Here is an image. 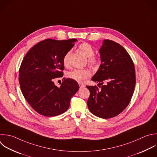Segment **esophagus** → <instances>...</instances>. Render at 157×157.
Wrapping results in <instances>:
<instances>
[{
	"label": "esophagus",
	"instance_id": "obj_1",
	"mask_svg": "<svg viewBox=\"0 0 157 157\" xmlns=\"http://www.w3.org/2000/svg\"><path fill=\"white\" fill-rule=\"evenodd\" d=\"M79 86H80V88H83V87L85 86L84 85H83V84H82V83H79Z\"/></svg>",
	"mask_w": 157,
	"mask_h": 157
}]
</instances>
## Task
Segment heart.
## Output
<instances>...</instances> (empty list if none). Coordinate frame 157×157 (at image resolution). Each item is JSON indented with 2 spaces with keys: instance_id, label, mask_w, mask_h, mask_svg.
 <instances>
[{
  "instance_id": "1",
  "label": "heart",
  "mask_w": 157,
  "mask_h": 157,
  "mask_svg": "<svg viewBox=\"0 0 157 157\" xmlns=\"http://www.w3.org/2000/svg\"><path fill=\"white\" fill-rule=\"evenodd\" d=\"M78 49L86 58H88V64L89 66L93 68H96L99 66L100 60L98 57L94 56L95 51L90 44L86 42H83L78 46ZM70 53L71 52H66L63 58V64L66 67H67L69 65V57ZM90 75L91 72L88 69H75L70 71L67 74L69 78L79 83L84 82L88 77H90Z\"/></svg>"
}]
</instances>
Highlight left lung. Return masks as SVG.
<instances>
[{
  "instance_id": "left-lung-1",
  "label": "left lung",
  "mask_w": 157,
  "mask_h": 157,
  "mask_svg": "<svg viewBox=\"0 0 157 157\" xmlns=\"http://www.w3.org/2000/svg\"><path fill=\"white\" fill-rule=\"evenodd\" d=\"M99 52L101 63L91 80L101 86H86L90 93L87 105L93 115L107 119L128 105L136 85L135 68L128 53L118 43L104 40Z\"/></svg>"
}]
</instances>
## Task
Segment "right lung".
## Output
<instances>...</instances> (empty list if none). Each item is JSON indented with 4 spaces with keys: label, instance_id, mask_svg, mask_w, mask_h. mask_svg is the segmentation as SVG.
<instances>
[{
    "label": "right lung",
    "instance_id": "add662e5",
    "mask_svg": "<svg viewBox=\"0 0 157 157\" xmlns=\"http://www.w3.org/2000/svg\"><path fill=\"white\" fill-rule=\"evenodd\" d=\"M76 41L45 39L31 48L23 59L19 70L20 88L25 99L40 115L54 117L63 113L79 89L77 82L71 78H64L60 87L53 82L63 76V56Z\"/></svg>",
    "mask_w": 157,
    "mask_h": 157
}]
</instances>
